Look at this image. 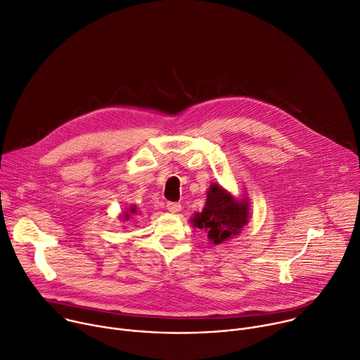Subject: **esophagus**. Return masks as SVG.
I'll list each match as a JSON object with an SVG mask.
<instances>
[{"instance_id": "esophagus-1", "label": "esophagus", "mask_w": 360, "mask_h": 360, "mask_svg": "<svg viewBox=\"0 0 360 360\" xmlns=\"http://www.w3.org/2000/svg\"><path fill=\"white\" fill-rule=\"evenodd\" d=\"M167 210L170 211V212H179V211H181V205L179 204V202H167Z\"/></svg>"}]
</instances>
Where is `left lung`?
<instances>
[{
  "label": "left lung",
  "instance_id": "1",
  "mask_svg": "<svg viewBox=\"0 0 360 360\" xmlns=\"http://www.w3.org/2000/svg\"><path fill=\"white\" fill-rule=\"evenodd\" d=\"M248 221L250 198H236L217 183L210 184L202 211L195 212L190 220L193 227L207 233L210 243L214 245L240 236Z\"/></svg>",
  "mask_w": 360,
  "mask_h": 360
}]
</instances>
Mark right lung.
<instances>
[{
	"label": "right lung",
	"mask_w": 360,
	"mask_h": 360,
	"mask_svg": "<svg viewBox=\"0 0 360 360\" xmlns=\"http://www.w3.org/2000/svg\"><path fill=\"white\" fill-rule=\"evenodd\" d=\"M136 212H137V208H136L134 204H131L129 208L126 207L124 211L119 215V220H120L122 223H124V221H127V220L130 219V215H133V214H136Z\"/></svg>",
	"instance_id": "right-lung-1"
}]
</instances>
